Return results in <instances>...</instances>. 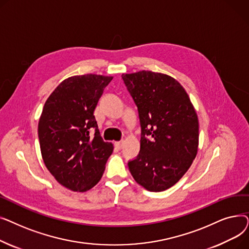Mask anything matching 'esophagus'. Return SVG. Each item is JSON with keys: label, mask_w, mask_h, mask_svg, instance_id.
Wrapping results in <instances>:
<instances>
[{"label": "esophagus", "mask_w": 249, "mask_h": 249, "mask_svg": "<svg viewBox=\"0 0 249 249\" xmlns=\"http://www.w3.org/2000/svg\"><path fill=\"white\" fill-rule=\"evenodd\" d=\"M115 147L117 149H121L123 147V142L122 141H117L115 142Z\"/></svg>", "instance_id": "obj_1"}]
</instances>
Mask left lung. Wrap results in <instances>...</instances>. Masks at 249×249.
Instances as JSON below:
<instances>
[{
  "mask_svg": "<svg viewBox=\"0 0 249 249\" xmlns=\"http://www.w3.org/2000/svg\"><path fill=\"white\" fill-rule=\"evenodd\" d=\"M138 108L140 151L128 162L137 184L162 192L182 178L198 153L199 120L182 86L171 75L150 71L123 73Z\"/></svg>",
  "mask_w": 249,
  "mask_h": 249,
  "instance_id": "obj_1",
  "label": "left lung"
}]
</instances>
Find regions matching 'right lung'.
<instances>
[{
  "mask_svg": "<svg viewBox=\"0 0 249 249\" xmlns=\"http://www.w3.org/2000/svg\"><path fill=\"white\" fill-rule=\"evenodd\" d=\"M113 76L88 73L65 78L46 100L38 123L41 155L61 186L87 192L100 181L113 152L100 134L94 111ZM95 129V135L89 133Z\"/></svg>",
  "mask_w": 249,
  "mask_h": 249,
  "instance_id": "right-lung-1",
  "label": "right lung"
}]
</instances>
